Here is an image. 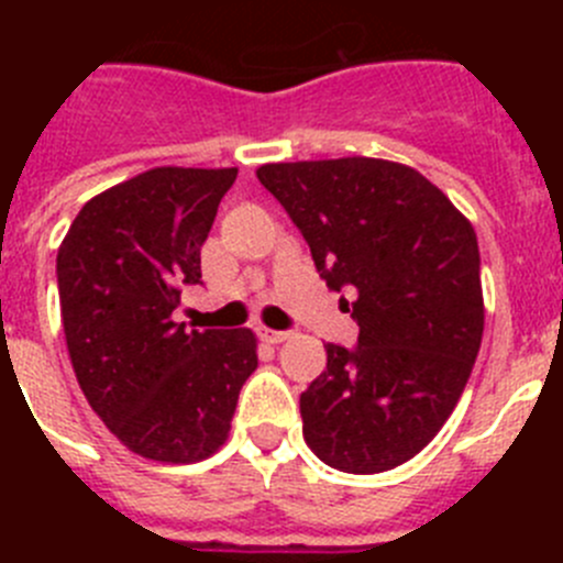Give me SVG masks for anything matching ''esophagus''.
I'll return each mask as SVG.
<instances>
[{"label":"esophagus","instance_id":"esophagus-1","mask_svg":"<svg viewBox=\"0 0 563 563\" xmlns=\"http://www.w3.org/2000/svg\"><path fill=\"white\" fill-rule=\"evenodd\" d=\"M262 338H265L267 343H282V341H287V338H290V332H282V330H262Z\"/></svg>","mask_w":563,"mask_h":563}]
</instances>
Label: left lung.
I'll return each instance as SVG.
<instances>
[{
	"instance_id": "8db88e82",
	"label": "left lung",
	"mask_w": 563,
	"mask_h": 563,
	"mask_svg": "<svg viewBox=\"0 0 563 563\" xmlns=\"http://www.w3.org/2000/svg\"><path fill=\"white\" fill-rule=\"evenodd\" d=\"M256 177L327 287L355 296L341 301L357 346L327 343V369L301 395L307 445L346 474L391 471L434 440L474 369L485 330L474 225L402 163H267Z\"/></svg>"
}]
</instances>
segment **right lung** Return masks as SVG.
<instances>
[{"label": "right lung", "instance_id": "right-lung-1", "mask_svg": "<svg viewBox=\"0 0 563 563\" xmlns=\"http://www.w3.org/2000/svg\"><path fill=\"white\" fill-rule=\"evenodd\" d=\"M236 168L161 166L107 188L58 247L67 352L92 411L134 454L200 462L225 445L258 366L251 330L174 321Z\"/></svg>", "mask_w": 563, "mask_h": 563}]
</instances>
